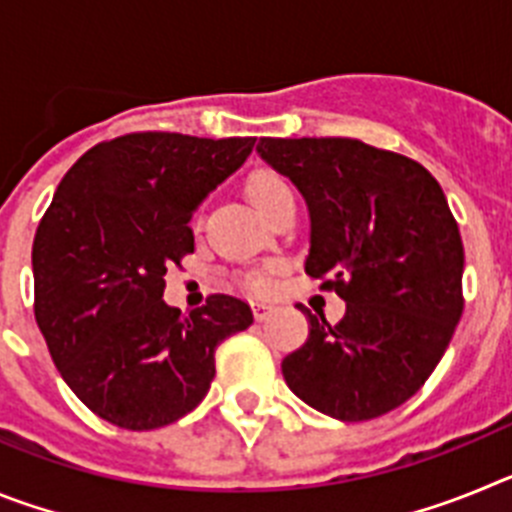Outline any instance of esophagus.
Listing matches in <instances>:
<instances>
[{
	"mask_svg": "<svg viewBox=\"0 0 512 512\" xmlns=\"http://www.w3.org/2000/svg\"><path fill=\"white\" fill-rule=\"evenodd\" d=\"M269 312H271V305H269V302H253V318H256V320H259V323H261V320H266V318H269Z\"/></svg>",
	"mask_w": 512,
	"mask_h": 512,
	"instance_id": "esophagus-1",
	"label": "esophagus"
}]
</instances>
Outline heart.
<instances>
[{
  "label": "heart",
  "instance_id": "b5f03b06",
  "mask_svg": "<svg viewBox=\"0 0 512 512\" xmlns=\"http://www.w3.org/2000/svg\"><path fill=\"white\" fill-rule=\"evenodd\" d=\"M284 194H292V189H289V184L282 182L279 176H274V174H256V176H253L251 197H253V202H256V207H259L261 212L269 210V207L274 205L279 197H284ZM261 284H264V282H261Z\"/></svg>",
  "mask_w": 512,
  "mask_h": 512
}]
</instances>
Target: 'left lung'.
Here are the masks:
<instances>
[{"label":"left lung","mask_w":512,"mask_h":512,"mask_svg":"<svg viewBox=\"0 0 512 512\" xmlns=\"http://www.w3.org/2000/svg\"><path fill=\"white\" fill-rule=\"evenodd\" d=\"M310 215L305 271L346 302L341 323L300 307L305 346L282 361L302 402L336 420L390 413L431 377L464 310V246L418 161L354 138H261Z\"/></svg>","instance_id":"1"}]
</instances>
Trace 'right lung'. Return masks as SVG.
Returning <instances> with one entry per match:
<instances>
[{
  "label": "right lung",
  "mask_w": 512,
  "mask_h": 512,
  "mask_svg": "<svg viewBox=\"0 0 512 512\" xmlns=\"http://www.w3.org/2000/svg\"><path fill=\"white\" fill-rule=\"evenodd\" d=\"M256 138L133 133L66 171L33 243L35 320L63 382L92 413L153 431L192 413L215 377V348L253 312L212 295L164 302V274L194 251L189 220Z\"/></svg>",
  "instance_id": "obj_1"
}]
</instances>
